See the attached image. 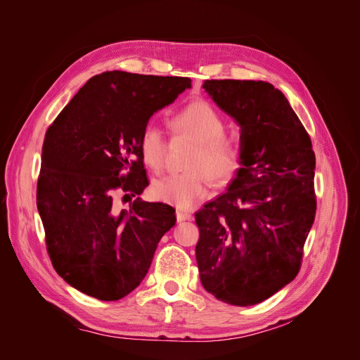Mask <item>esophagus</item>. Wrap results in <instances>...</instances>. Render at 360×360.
Here are the masks:
<instances>
[{
  "mask_svg": "<svg viewBox=\"0 0 360 360\" xmlns=\"http://www.w3.org/2000/svg\"><path fill=\"white\" fill-rule=\"evenodd\" d=\"M193 217V214L190 212H185V210H176V220L178 221H185V220H190Z\"/></svg>",
  "mask_w": 360,
  "mask_h": 360,
  "instance_id": "esophagus-1",
  "label": "esophagus"
}]
</instances>
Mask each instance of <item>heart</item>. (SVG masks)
<instances>
[{"mask_svg": "<svg viewBox=\"0 0 360 360\" xmlns=\"http://www.w3.org/2000/svg\"><path fill=\"white\" fill-rule=\"evenodd\" d=\"M169 127L174 136L194 140L185 163L188 170L156 181L151 186V194L178 209H191L209 193L210 178L220 182L238 172L242 150L233 137L224 134L226 121L205 101L190 102L176 110L169 118ZM139 150L143 163L151 172L159 174L167 151L163 132L155 125H147L140 134Z\"/></svg>", "mask_w": 360, "mask_h": 360, "instance_id": "1", "label": "heart"}]
</instances>
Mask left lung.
<instances>
[{
    "label": "left lung",
    "mask_w": 360,
    "mask_h": 360,
    "mask_svg": "<svg viewBox=\"0 0 360 360\" xmlns=\"http://www.w3.org/2000/svg\"><path fill=\"white\" fill-rule=\"evenodd\" d=\"M202 89L240 125L242 167L226 193L195 213L204 289L231 305L269 299L299 273L316 212L315 153L278 89L205 80Z\"/></svg>",
    "instance_id": "left-lung-1"
}]
</instances>
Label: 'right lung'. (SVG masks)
I'll list each match as a JSON object with an SVG mask.
<instances>
[{"instance_id":"add662e5","label":"right lung","mask_w":360,"mask_h":360,"mask_svg":"<svg viewBox=\"0 0 360 360\" xmlns=\"http://www.w3.org/2000/svg\"><path fill=\"white\" fill-rule=\"evenodd\" d=\"M191 87L188 77L106 71L91 77L49 125L36 186L46 251L68 285L99 300L134 290L175 209L136 200L148 185L139 139L150 117Z\"/></svg>"}]
</instances>
